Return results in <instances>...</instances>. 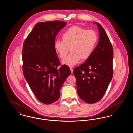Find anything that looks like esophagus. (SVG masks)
I'll return each mask as SVG.
<instances>
[{
    "instance_id": "1",
    "label": "esophagus",
    "mask_w": 133,
    "mask_h": 133,
    "mask_svg": "<svg viewBox=\"0 0 133 133\" xmlns=\"http://www.w3.org/2000/svg\"><path fill=\"white\" fill-rule=\"evenodd\" d=\"M70 71H71V73H73V68H71V67H70Z\"/></svg>"
}]
</instances>
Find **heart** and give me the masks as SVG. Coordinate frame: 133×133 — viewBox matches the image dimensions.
<instances>
[{"mask_svg":"<svg viewBox=\"0 0 133 133\" xmlns=\"http://www.w3.org/2000/svg\"><path fill=\"white\" fill-rule=\"evenodd\" d=\"M62 41L57 40L54 48L60 58L64 59L69 52L71 53L62 61V63L73 66L81 59L86 60L91 56L98 41L97 33L92 30L73 26L70 27L62 35Z\"/></svg>","mask_w":133,"mask_h":133,"instance_id":"heart-1","label":"heart"}]
</instances>
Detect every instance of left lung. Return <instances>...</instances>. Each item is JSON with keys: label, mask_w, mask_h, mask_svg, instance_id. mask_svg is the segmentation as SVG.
Listing matches in <instances>:
<instances>
[{"label": "left lung", "mask_w": 133, "mask_h": 133, "mask_svg": "<svg viewBox=\"0 0 133 133\" xmlns=\"http://www.w3.org/2000/svg\"><path fill=\"white\" fill-rule=\"evenodd\" d=\"M93 23L98 27V43L91 56L73 71L78 96L89 104L101 99L113 75L112 46L101 24Z\"/></svg>", "instance_id": "8db88e82"}]
</instances>
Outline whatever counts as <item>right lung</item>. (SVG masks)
<instances>
[{"label":"right lung","mask_w":133,"mask_h":133,"mask_svg":"<svg viewBox=\"0 0 133 133\" xmlns=\"http://www.w3.org/2000/svg\"><path fill=\"white\" fill-rule=\"evenodd\" d=\"M67 24L62 21L37 23L23 43V73L39 101L50 104L60 96V90L71 71L60 65L54 48L56 36Z\"/></svg>","instance_id":"1"}]
</instances>
